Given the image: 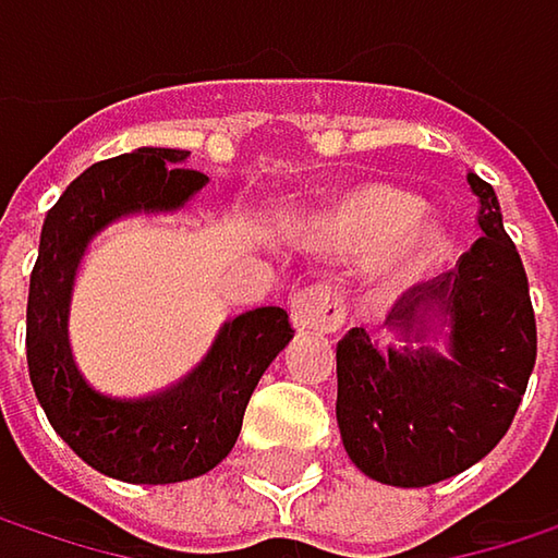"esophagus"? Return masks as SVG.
Wrapping results in <instances>:
<instances>
[{
    "label": "esophagus",
    "mask_w": 558,
    "mask_h": 558,
    "mask_svg": "<svg viewBox=\"0 0 558 558\" xmlns=\"http://www.w3.org/2000/svg\"><path fill=\"white\" fill-rule=\"evenodd\" d=\"M290 316L300 332H336L345 319V300L332 283H306L290 296Z\"/></svg>",
    "instance_id": "obj_1"
}]
</instances>
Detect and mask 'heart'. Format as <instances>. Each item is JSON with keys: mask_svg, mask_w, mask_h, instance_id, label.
<instances>
[{"mask_svg": "<svg viewBox=\"0 0 558 558\" xmlns=\"http://www.w3.org/2000/svg\"><path fill=\"white\" fill-rule=\"evenodd\" d=\"M423 203L393 186H365L352 193L326 222V242L355 258H381L390 290L410 287L442 265L449 232L439 219H420Z\"/></svg>", "mask_w": 558, "mask_h": 558, "instance_id": "1", "label": "heart"}]
</instances>
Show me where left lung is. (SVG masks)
Instances as JSON below:
<instances>
[{
  "mask_svg": "<svg viewBox=\"0 0 558 558\" xmlns=\"http://www.w3.org/2000/svg\"><path fill=\"white\" fill-rule=\"evenodd\" d=\"M469 186L482 239L459 268L393 303L397 342L378 345L352 329L336 349L342 446L359 472L393 488H426L482 462L504 439L536 362L530 287L501 203L472 170Z\"/></svg>",
  "mask_w": 558,
  "mask_h": 558,
  "instance_id": "obj_1",
  "label": "left lung"
}]
</instances>
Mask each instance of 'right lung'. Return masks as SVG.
<instances>
[{"mask_svg": "<svg viewBox=\"0 0 558 558\" xmlns=\"http://www.w3.org/2000/svg\"><path fill=\"white\" fill-rule=\"evenodd\" d=\"M190 151L135 148L86 168L48 213L28 287V375L57 436L96 472L173 485L213 472L235 446L245 407L293 339L287 310L258 306L219 326L203 362L145 397L93 388L70 345V300L89 242L129 216L180 213L206 183Z\"/></svg>", "mask_w": 558, "mask_h": 558, "instance_id": "obj_1", "label": "right lung"}]
</instances>
